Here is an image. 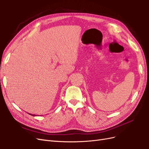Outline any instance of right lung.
<instances>
[{
	"mask_svg": "<svg viewBox=\"0 0 149 149\" xmlns=\"http://www.w3.org/2000/svg\"><path fill=\"white\" fill-rule=\"evenodd\" d=\"M29 114H30V113H29ZM31 115H32V116H36V115H33V114H30Z\"/></svg>",
	"mask_w": 149,
	"mask_h": 149,
	"instance_id": "1",
	"label": "right lung"
}]
</instances>
